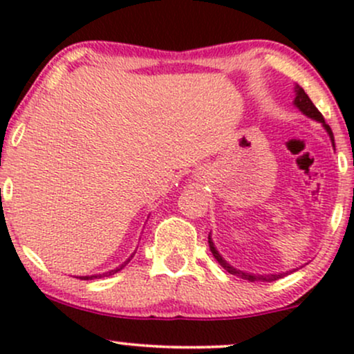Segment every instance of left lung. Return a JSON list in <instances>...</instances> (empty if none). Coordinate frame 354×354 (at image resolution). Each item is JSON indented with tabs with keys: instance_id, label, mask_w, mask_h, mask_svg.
<instances>
[{
	"instance_id": "1",
	"label": "left lung",
	"mask_w": 354,
	"mask_h": 354,
	"mask_svg": "<svg viewBox=\"0 0 354 354\" xmlns=\"http://www.w3.org/2000/svg\"><path fill=\"white\" fill-rule=\"evenodd\" d=\"M295 93H296V96H295V101H293V104L296 108L299 109V111L303 113L304 116H308V118H311V120H315V121H318V123H321L323 124V128L326 129V133H328V136H330V140H331V145H333V148H335V136H333V131H331V128L330 126H328L326 123H324V118H323V115H321V113L318 111V108L315 106V104H313V101L308 98V95L306 93H304V89L301 88V86H298V84H296L295 86ZM208 243H209V250H211V253H213V256L214 258H216V261L219 263V265H221L223 268H225L226 271H228L230 274H234V276H239V278H243V279H248V281H276V279H279V278H283V276H286V274H290V273H293V271H286V273H278V274H258V273H248V271H241V270H238V268H234V266H231L228 261H226L225 258H223L221 254H219V251L216 250V246H214V243H213V239H211V233H209V236H208Z\"/></svg>"
}]
</instances>
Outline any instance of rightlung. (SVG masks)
<instances>
[{
  "label": "right lung",
  "instance_id": "right-lung-1",
  "mask_svg": "<svg viewBox=\"0 0 354 354\" xmlns=\"http://www.w3.org/2000/svg\"><path fill=\"white\" fill-rule=\"evenodd\" d=\"M135 253H136V251H135ZM135 253H133V254H135ZM133 254L129 256V258L126 259L124 263H121L120 266L115 268V270H109V271H106V273H101V274H91V276H78V278H80V279H96V278H103V276H111V274H115V273H118V271H121V270H123V268H124L126 265H128L129 261H131Z\"/></svg>",
  "mask_w": 354,
  "mask_h": 354
}]
</instances>
